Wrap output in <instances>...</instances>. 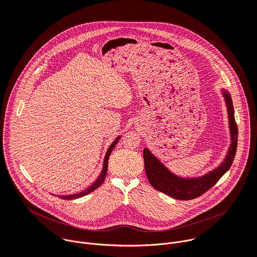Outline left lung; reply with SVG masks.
<instances>
[{
  "label": "left lung",
  "instance_id": "1",
  "mask_svg": "<svg viewBox=\"0 0 257 257\" xmlns=\"http://www.w3.org/2000/svg\"><path fill=\"white\" fill-rule=\"evenodd\" d=\"M224 95L226 97L228 107L232 137V144L230 146V150L225 162L217 169L200 178L182 179L173 175L150 153L148 149H144L143 159L146 177H148L151 185L158 191H161L179 200L194 199L205 193L212 186H214L216 184V182L231 168L237 151L238 127L235 121L234 106L232 103L231 96L227 91H224Z\"/></svg>",
  "mask_w": 257,
  "mask_h": 257
}]
</instances>
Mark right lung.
<instances>
[{"label": "right lung", "mask_w": 257, "mask_h": 257, "mask_svg": "<svg viewBox=\"0 0 257 257\" xmlns=\"http://www.w3.org/2000/svg\"><path fill=\"white\" fill-rule=\"evenodd\" d=\"M119 138L120 137H118L113 143H112V145L109 146L108 148V150H107V152H106V155H105V157H104V161H103V167H102V171H101V173H100V175H99V177L95 180V182L93 183V184L90 186V187H88L87 189H85L84 191H82V192H80V193H77V194H72V195H66V196H60L62 199H68V200H71V199H75V198H79V197H82V196H84V195H87V194H89L90 192H92V191H94L96 188H98L102 183H103V181H104V178H105V176H106V171H107V163H108V158H109V156H111V153H112V151L114 150V148H115V145L117 144V142H118V140H119Z\"/></svg>", "instance_id": "1"}]
</instances>
